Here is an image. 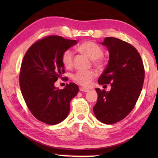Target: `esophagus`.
<instances>
[{
    "label": "esophagus",
    "mask_w": 158,
    "mask_h": 158,
    "mask_svg": "<svg viewBox=\"0 0 158 158\" xmlns=\"http://www.w3.org/2000/svg\"><path fill=\"white\" fill-rule=\"evenodd\" d=\"M79 90H80V91H81V92H88L89 90L86 89H84V88H83V87H81L79 89Z\"/></svg>",
    "instance_id": "obj_1"
}]
</instances>
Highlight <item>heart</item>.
Listing matches in <instances>:
<instances>
[{
  "label": "heart",
  "instance_id": "1",
  "mask_svg": "<svg viewBox=\"0 0 158 158\" xmlns=\"http://www.w3.org/2000/svg\"><path fill=\"white\" fill-rule=\"evenodd\" d=\"M78 49L81 53L88 56L92 59L94 65L99 66L102 64V58L104 55V51L100 45L92 41H85L78 47ZM74 52L71 49L65 50L61 56V61L66 68H70L73 65ZM97 76V73L93 70H79L73 74V81L83 87L88 88L92 84V81Z\"/></svg>",
  "mask_w": 158,
  "mask_h": 158
}]
</instances>
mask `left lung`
Returning a JSON list of instances; mask_svg holds the SVG:
<instances>
[{"instance_id":"8db88e82","label":"left lung","mask_w":158,"mask_h":158,"mask_svg":"<svg viewBox=\"0 0 158 158\" xmlns=\"http://www.w3.org/2000/svg\"><path fill=\"white\" fill-rule=\"evenodd\" d=\"M109 60L98 84H111L110 91L96 89L98 98L93 112L97 119L111 125L125 118L137 103L142 89L145 71L142 59L132 45L116 37H105Z\"/></svg>"}]
</instances>
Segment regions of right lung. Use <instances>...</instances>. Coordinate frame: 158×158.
<instances>
[{
    "label": "right lung",
    "instance_id": "right-lung-1",
    "mask_svg": "<svg viewBox=\"0 0 158 158\" xmlns=\"http://www.w3.org/2000/svg\"><path fill=\"white\" fill-rule=\"evenodd\" d=\"M77 42L58 35L44 37L32 44L23 58L19 74L21 91L31 114L44 123L62 122L69 114L71 100L79 92L78 85L74 83L67 84L64 89L54 86L65 73L62 53Z\"/></svg>",
    "mask_w": 158,
    "mask_h": 158
}]
</instances>
